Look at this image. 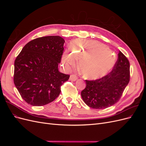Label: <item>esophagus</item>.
<instances>
[{
	"label": "esophagus",
	"instance_id": "1",
	"mask_svg": "<svg viewBox=\"0 0 146 146\" xmlns=\"http://www.w3.org/2000/svg\"><path fill=\"white\" fill-rule=\"evenodd\" d=\"M78 78V77H77V76H76V75H74V74H72V75H70V78H69V79H70V80H71V81H73V82H74V81H76V80H77V79Z\"/></svg>",
	"mask_w": 146,
	"mask_h": 146
}]
</instances>
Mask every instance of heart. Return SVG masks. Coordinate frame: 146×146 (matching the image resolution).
Returning a JSON list of instances; mask_svg holds the SVG:
<instances>
[{"label":"heart","instance_id":"b5f03b06","mask_svg":"<svg viewBox=\"0 0 146 146\" xmlns=\"http://www.w3.org/2000/svg\"><path fill=\"white\" fill-rule=\"evenodd\" d=\"M70 52L63 55L62 62L66 68L76 65L80 60L78 68L86 78L96 79L104 76L115 64L116 56L107 46L95 41L78 39L73 41Z\"/></svg>","mask_w":146,"mask_h":146}]
</instances>
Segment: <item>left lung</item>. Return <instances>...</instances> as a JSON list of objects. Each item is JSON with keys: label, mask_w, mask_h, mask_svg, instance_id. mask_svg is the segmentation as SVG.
Masks as SVG:
<instances>
[{"label": "left lung", "mask_w": 146, "mask_h": 146, "mask_svg": "<svg viewBox=\"0 0 146 146\" xmlns=\"http://www.w3.org/2000/svg\"><path fill=\"white\" fill-rule=\"evenodd\" d=\"M130 63L119 51L111 71L94 80H86V86L81 92L88 106L94 109H104L116 104L130 81Z\"/></svg>", "instance_id": "obj_1"}]
</instances>
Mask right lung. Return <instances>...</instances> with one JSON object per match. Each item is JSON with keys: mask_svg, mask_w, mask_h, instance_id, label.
<instances>
[{"mask_svg": "<svg viewBox=\"0 0 146 146\" xmlns=\"http://www.w3.org/2000/svg\"><path fill=\"white\" fill-rule=\"evenodd\" d=\"M64 42L59 36L38 38L29 42L16 57L13 80L27 104L45 105L60 94L61 85L70 77L58 69Z\"/></svg>", "mask_w": 146, "mask_h": 146, "instance_id": "obj_1", "label": "right lung"}]
</instances>
